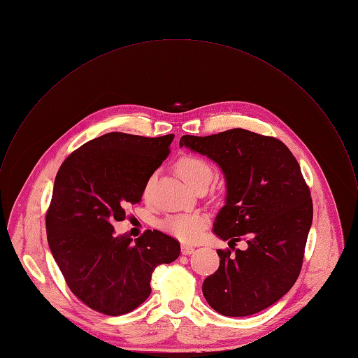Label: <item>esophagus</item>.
<instances>
[{
  "instance_id": "1",
  "label": "esophagus",
  "mask_w": 358,
  "mask_h": 358,
  "mask_svg": "<svg viewBox=\"0 0 358 358\" xmlns=\"http://www.w3.org/2000/svg\"><path fill=\"white\" fill-rule=\"evenodd\" d=\"M194 252V247L193 245H187V244H182V254L183 255H189Z\"/></svg>"
}]
</instances>
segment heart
Wrapping results in <instances>:
<instances>
[{"label":"heart","mask_w":358,"mask_h":358,"mask_svg":"<svg viewBox=\"0 0 358 358\" xmlns=\"http://www.w3.org/2000/svg\"><path fill=\"white\" fill-rule=\"evenodd\" d=\"M180 178L193 189L201 185H210L214 178V168L213 165L206 161L204 158L196 155H183L178 159L175 165ZM154 178L151 176L144 187V194H148L151 183ZM208 218L201 213H187V214H176L169 215L161 222V228L172 235L173 238H179L182 241L190 243L201 236L204 228L207 227Z\"/></svg>","instance_id":"b5f03b06"}]
</instances>
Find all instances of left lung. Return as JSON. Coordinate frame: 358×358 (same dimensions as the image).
Listing matches in <instances>:
<instances>
[{"mask_svg":"<svg viewBox=\"0 0 358 358\" xmlns=\"http://www.w3.org/2000/svg\"><path fill=\"white\" fill-rule=\"evenodd\" d=\"M179 144L207 155L225 175L227 204L214 234L231 248L241 238L247 243L235 254L217 250L220 268L203 283L206 300L225 317L268 308L297 280L313 224L311 193L297 159L280 140L245 129L185 134Z\"/></svg>","mask_w":358,"mask_h":358,"instance_id":"left-lung-1","label":"left lung"}]
</instances>
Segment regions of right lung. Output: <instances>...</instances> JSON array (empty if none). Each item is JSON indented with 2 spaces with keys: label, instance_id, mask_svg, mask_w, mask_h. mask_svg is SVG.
<instances>
[{
  "label": "right lung",
  "instance_id": "obj_1",
  "mask_svg": "<svg viewBox=\"0 0 358 358\" xmlns=\"http://www.w3.org/2000/svg\"><path fill=\"white\" fill-rule=\"evenodd\" d=\"M175 134L111 131L85 143L61 165L45 215L47 240L72 293L106 315H123L151 293L152 271L175 261L180 244L159 231L115 236L124 207L141 200Z\"/></svg>",
  "mask_w": 358,
  "mask_h": 358
}]
</instances>
